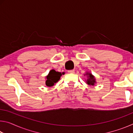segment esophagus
<instances>
[{
  "label": "esophagus",
  "mask_w": 133,
  "mask_h": 133,
  "mask_svg": "<svg viewBox=\"0 0 133 133\" xmlns=\"http://www.w3.org/2000/svg\"><path fill=\"white\" fill-rule=\"evenodd\" d=\"M68 73H75V70H68Z\"/></svg>",
  "instance_id": "34e87169"
}]
</instances>
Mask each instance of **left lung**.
Returning <instances> with one entry per match:
<instances>
[{"instance_id": "8db88e82", "label": "left lung", "mask_w": 133, "mask_h": 133, "mask_svg": "<svg viewBox=\"0 0 133 133\" xmlns=\"http://www.w3.org/2000/svg\"><path fill=\"white\" fill-rule=\"evenodd\" d=\"M85 75L87 76V78H88L86 80V83H87V84L94 85V84L96 83V78L93 75H92L91 73H87L85 74Z\"/></svg>"}]
</instances>
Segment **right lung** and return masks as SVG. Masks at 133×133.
I'll return each mask as SVG.
<instances>
[{
	"label": "right lung",
	"mask_w": 133,
	"mask_h": 133,
	"mask_svg": "<svg viewBox=\"0 0 133 133\" xmlns=\"http://www.w3.org/2000/svg\"><path fill=\"white\" fill-rule=\"evenodd\" d=\"M62 74H64L63 73ZM62 74L60 72L56 71L55 70H51L49 71V75L46 76V85L48 87H51L60 80Z\"/></svg>",
	"instance_id": "obj_1"
}]
</instances>
